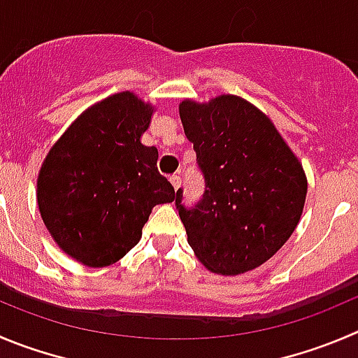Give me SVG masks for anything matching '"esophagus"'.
I'll list each match as a JSON object with an SVG mask.
<instances>
[{
	"label": "esophagus",
	"mask_w": 358,
	"mask_h": 358,
	"mask_svg": "<svg viewBox=\"0 0 358 358\" xmlns=\"http://www.w3.org/2000/svg\"><path fill=\"white\" fill-rule=\"evenodd\" d=\"M170 182H172V186H173V189H176V192L181 188V177H179V176L170 177Z\"/></svg>",
	"instance_id": "34e87169"
}]
</instances>
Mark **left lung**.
<instances>
[{"instance_id":"1","label":"left lung","mask_w":358,"mask_h":358,"mask_svg":"<svg viewBox=\"0 0 358 358\" xmlns=\"http://www.w3.org/2000/svg\"><path fill=\"white\" fill-rule=\"evenodd\" d=\"M202 172L192 207L176 193L188 243L209 271L236 275L260 267L294 234L304 209V170L271 119L243 98L223 94L179 107Z\"/></svg>"}]
</instances>
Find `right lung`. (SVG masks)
Here are the masks:
<instances>
[{
	"label": "right lung",
	"mask_w": 358,
	"mask_h": 358,
	"mask_svg": "<svg viewBox=\"0 0 358 358\" xmlns=\"http://www.w3.org/2000/svg\"><path fill=\"white\" fill-rule=\"evenodd\" d=\"M152 108L119 93L87 108L38 176V209L61 250L90 267L115 264L141 241L151 209L176 199L158 149L141 144Z\"/></svg>",
	"instance_id": "1"
}]
</instances>
